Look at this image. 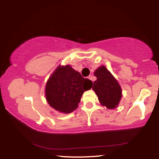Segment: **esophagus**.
<instances>
[{"label": "esophagus", "instance_id": "34e87169", "mask_svg": "<svg viewBox=\"0 0 159 159\" xmlns=\"http://www.w3.org/2000/svg\"><path fill=\"white\" fill-rule=\"evenodd\" d=\"M93 76H92V75H90V76H88V79H90V80H92V81L93 82Z\"/></svg>", "mask_w": 159, "mask_h": 159}]
</instances>
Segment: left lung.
Here are the masks:
<instances>
[{
  "instance_id": "8db88e82",
  "label": "left lung",
  "mask_w": 159,
  "mask_h": 159,
  "mask_svg": "<svg viewBox=\"0 0 159 159\" xmlns=\"http://www.w3.org/2000/svg\"><path fill=\"white\" fill-rule=\"evenodd\" d=\"M94 75L97 80L93 90L100 104L109 109L116 108L122 98V89L117 80L104 66H99Z\"/></svg>"
}]
</instances>
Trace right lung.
<instances>
[{
    "mask_svg": "<svg viewBox=\"0 0 159 159\" xmlns=\"http://www.w3.org/2000/svg\"><path fill=\"white\" fill-rule=\"evenodd\" d=\"M93 82L84 79L69 64L58 66L45 85V98L49 105L63 114L78 108L85 91L90 90Z\"/></svg>",
    "mask_w": 159,
    "mask_h": 159,
    "instance_id": "right-lung-1",
    "label": "right lung"
}]
</instances>
